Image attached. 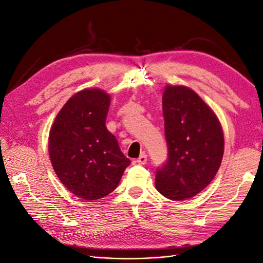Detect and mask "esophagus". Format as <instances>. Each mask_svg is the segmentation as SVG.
Returning a JSON list of instances; mask_svg holds the SVG:
<instances>
[{"mask_svg": "<svg viewBox=\"0 0 263 263\" xmlns=\"http://www.w3.org/2000/svg\"><path fill=\"white\" fill-rule=\"evenodd\" d=\"M136 162L138 163V164H145V163L147 162V155L145 154V153L141 154V156L138 157V159L136 160Z\"/></svg>", "mask_w": 263, "mask_h": 263, "instance_id": "esophagus-1", "label": "esophagus"}]
</instances>
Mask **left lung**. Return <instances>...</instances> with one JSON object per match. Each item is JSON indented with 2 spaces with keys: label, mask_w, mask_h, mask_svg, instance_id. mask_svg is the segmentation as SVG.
I'll use <instances>...</instances> for the list:
<instances>
[{
  "label": "left lung",
  "mask_w": 263,
  "mask_h": 263,
  "mask_svg": "<svg viewBox=\"0 0 263 263\" xmlns=\"http://www.w3.org/2000/svg\"><path fill=\"white\" fill-rule=\"evenodd\" d=\"M167 161L156 170L157 191L185 200L212 182L224 154V134L213 109L188 86L166 85L162 96Z\"/></svg>",
  "instance_id": "1"
}]
</instances>
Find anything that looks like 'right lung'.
<instances>
[{
	"label": "right lung",
	"instance_id": "1",
	"mask_svg": "<svg viewBox=\"0 0 263 263\" xmlns=\"http://www.w3.org/2000/svg\"><path fill=\"white\" fill-rule=\"evenodd\" d=\"M110 100L106 91L97 87L75 93L50 127L48 152L56 176L85 200L112 192L130 164L106 127Z\"/></svg>",
	"mask_w": 263,
	"mask_h": 263
}]
</instances>
